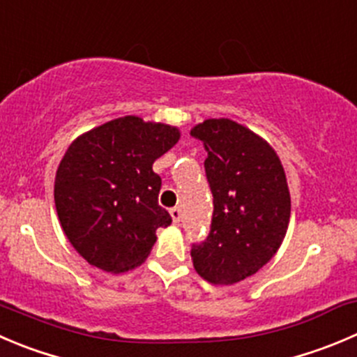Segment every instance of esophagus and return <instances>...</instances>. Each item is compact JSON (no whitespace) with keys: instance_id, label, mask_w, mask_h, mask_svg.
I'll return each instance as SVG.
<instances>
[{"instance_id":"obj_1","label":"esophagus","mask_w":357,"mask_h":357,"mask_svg":"<svg viewBox=\"0 0 357 357\" xmlns=\"http://www.w3.org/2000/svg\"><path fill=\"white\" fill-rule=\"evenodd\" d=\"M169 213H171L172 223L178 225V223H179V220H181V209H179V207H172V209L169 211Z\"/></svg>"}]
</instances>
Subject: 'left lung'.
Segmentation results:
<instances>
[{
  "label": "left lung",
  "instance_id": "8db88e82",
  "mask_svg": "<svg viewBox=\"0 0 357 357\" xmlns=\"http://www.w3.org/2000/svg\"><path fill=\"white\" fill-rule=\"evenodd\" d=\"M202 141L213 192L207 238L193 244L197 274L230 286L256 274L284 241L291 214L286 172L274 148L230 119H209L190 130Z\"/></svg>",
  "mask_w": 357,
  "mask_h": 357
}]
</instances>
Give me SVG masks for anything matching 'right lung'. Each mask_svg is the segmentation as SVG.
<instances>
[{
  "mask_svg": "<svg viewBox=\"0 0 357 357\" xmlns=\"http://www.w3.org/2000/svg\"><path fill=\"white\" fill-rule=\"evenodd\" d=\"M167 123L122 116L76 137L57 167L55 209L79 256L109 274L139 266L157 228L171 216L158 206L162 179L153 162L179 141Z\"/></svg>",
  "mask_w": 357,
  "mask_h": 357,
  "instance_id": "add662e5",
  "label": "right lung"
}]
</instances>
